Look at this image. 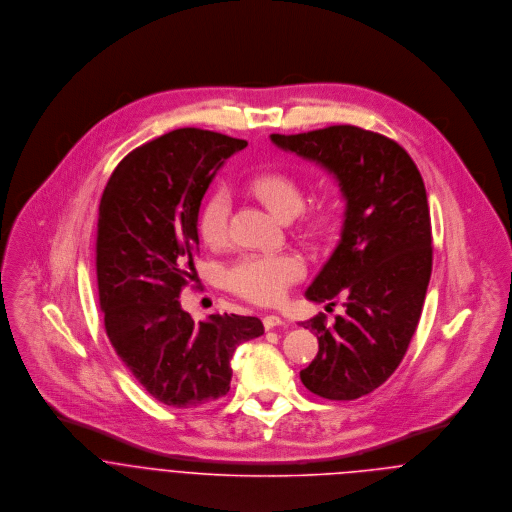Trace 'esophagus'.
Returning <instances> with one entry per match:
<instances>
[{"label": "esophagus", "instance_id": "1", "mask_svg": "<svg viewBox=\"0 0 512 512\" xmlns=\"http://www.w3.org/2000/svg\"><path fill=\"white\" fill-rule=\"evenodd\" d=\"M264 327L270 331V329H276V327H286V321L278 315H266L264 317Z\"/></svg>", "mask_w": 512, "mask_h": 512}]
</instances>
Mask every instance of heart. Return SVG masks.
I'll list each match as a JSON object with an SVG mask.
<instances>
[{
	"instance_id": "b5f03b06",
	"label": "heart",
	"mask_w": 512,
	"mask_h": 512,
	"mask_svg": "<svg viewBox=\"0 0 512 512\" xmlns=\"http://www.w3.org/2000/svg\"><path fill=\"white\" fill-rule=\"evenodd\" d=\"M250 187L282 219H292L305 205L299 183L286 173L258 175ZM230 215L232 197L228 189L219 187L209 195L199 217V230L207 244L222 246L228 240ZM303 274L305 266L295 254H246L226 270V284L248 301L270 305L278 303Z\"/></svg>"
}]
</instances>
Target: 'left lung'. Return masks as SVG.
<instances>
[{"mask_svg":"<svg viewBox=\"0 0 512 512\" xmlns=\"http://www.w3.org/2000/svg\"><path fill=\"white\" fill-rule=\"evenodd\" d=\"M270 138L333 173L345 199L341 240L305 292L309 301L343 295L345 313L333 325L323 313L301 323L319 353L299 378L327 400L361 398L402 363L422 315L432 276L424 179L404 147L357 126Z\"/></svg>","mask_w":512,"mask_h":512,"instance_id":"left-lung-1","label":"left lung"}]
</instances>
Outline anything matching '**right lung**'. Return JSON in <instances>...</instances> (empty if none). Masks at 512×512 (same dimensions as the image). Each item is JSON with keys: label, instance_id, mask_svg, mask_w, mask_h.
Instances as JSON below:
<instances>
[{"label": "right lung", "instance_id": "obj_1", "mask_svg": "<svg viewBox=\"0 0 512 512\" xmlns=\"http://www.w3.org/2000/svg\"><path fill=\"white\" fill-rule=\"evenodd\" d=\"M248 142L183 128L136 147L114 169L98 209L96 276L106 335L134 378L173 408L230 390L236 347L264 333L258 317L195 323L179 303L197 278L201 201L222 163Z\"/></svg>", "mask_w": 512, "mask_h": 512}]
</instances>
